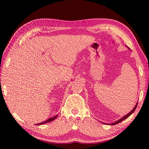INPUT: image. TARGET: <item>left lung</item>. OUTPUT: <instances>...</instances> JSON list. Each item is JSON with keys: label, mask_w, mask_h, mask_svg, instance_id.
<instances>
[{"label": "left lung", "mask_w": 149, "mask_h": 149, "mask_svg": "<svg viewBox=\"0 0 149 149\" xmlns=\"http://www.w3.org/2000/svg\"><path fill=\"white\" fill-rule=\"evenodd\" d=\"M137 104H138V102H137L136 103V106H135V107H134V109L130 111L129 113H128L127 114H126L125 116H124V117H123V118H120V119H119L118 120H117V121H116L115 123H112V124H107V123H104V124H109V125H115V124H118V123H120V122H122L123 120H125V119H127V118H129V117L131 115L133 112L135 111V110H136V107H137Z\"/></svg>", "instance_id": "1"}]
</instances>
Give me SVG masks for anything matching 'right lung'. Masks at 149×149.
I'll use <instances>...</instances> for the list:
<instances>
[{"mask_svg": "<svg viewBox=\"0 0 149 149\" xmlns=\"http://www.w3.org/2000/svg\"><path fill=\"white\" fill-rule=\"evenodd\" d=\"M57 116H58V115H56L55 116L52 117V118H49L48 119H47V120H45V121L42 122V123H41L37 124H36V125H42V124H46V123H49V122H51V121H53V120H55V119L57 118Z\"/></svg>", "mask_w": 149, "mask_h": 149, "instance_id": "right-lung-1", "label": "right lung"}]
</instances>
